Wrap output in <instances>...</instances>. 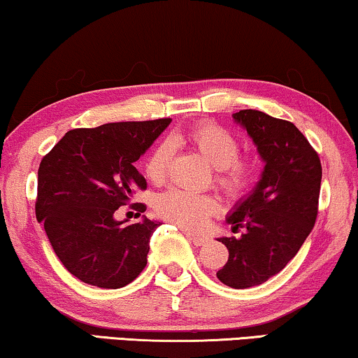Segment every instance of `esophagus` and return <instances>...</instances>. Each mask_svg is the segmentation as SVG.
Wrapping results in <instances>:
<instances>
[{"label":"esophagus","mask_w":358,"mask_h":358,"mask_svg":"<svg viewBox=\"0 0 358 358\" xmlns=\"http://www.w3.org/2000/svg\"><path fill=\"white\" fill-rule=\"evenodd\" d=\"M186 231V230H185ZM186 236H188V238L193 241L194 245H198V246H201V245H204L206 241H208V236H204V235H198V234H193V231H186Z\"/></svg>","instance_id":"esophagus-1"}]
</instances>
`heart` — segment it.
Returning a JSON list of instances; mask_svg holds the SVG:
<instances>
[{"label": "heart", "instance_id": "1", "mask_svg": "<svg viewBox=\"0 0 358 358\" xmlns=\"http://www.w3.org/2000/svg\"><path fill=\"white\" fill-rule=\"evenodd\" d=\"M186 141L215 169V183L229 196H241L256 181L258 164L250 157H238L240 143L229 129L215 123H199L185 136H172L170 143ZM160 143L149 154L144 173L152 183H162L172 157V144ZM154 209L160 217L185 229H199L215 210L219 203L210 194L189 193L185 189H167L157 194Z\"/></svg>", "mask_w": 358, "mask_h": 358}]
</instances>
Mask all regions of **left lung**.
I'll list each match as a JSON object with an SVG mask.
<instances>
[{
  "label": "left lung",
  "instance_id": "8db88e82",
  "mask_svg": "<svg viewBox=\"0 0 358 358\" xmlns=\"http://www.w3.org/2000/svg\"><path fill=\"white\" fill-rule=\"evenodd\" d=\"M234 120L246 129L264 162L253 191L227 215L240 236H222L229 259L217 279L248 289L279 274L299 253L316 222L321 162L294 123L258 110H240Z\"/></svg>",
  "mask_w": 358,
  "mask_h": 358
}]
</instances>
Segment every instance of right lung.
<instances>
[{"label": "right lung", "mask_w": 358, "mask_h": 358, "mask_svg": "<svg viewBox=\"0 0 358 358\" xmlns=\"http://www.w3.org/2000/svg\"><path fill=\"white\" fill-rule=\"evenodd\" d=\"M172 120L107 123L68 131L38 167L35 214L52 248L73 275L100 289H120L148 264L160 222L124 225L115 213L145 178L134 162ZM144 213V204H133Z\"/></svg>", "instance_id": "1"}]
</instances>
